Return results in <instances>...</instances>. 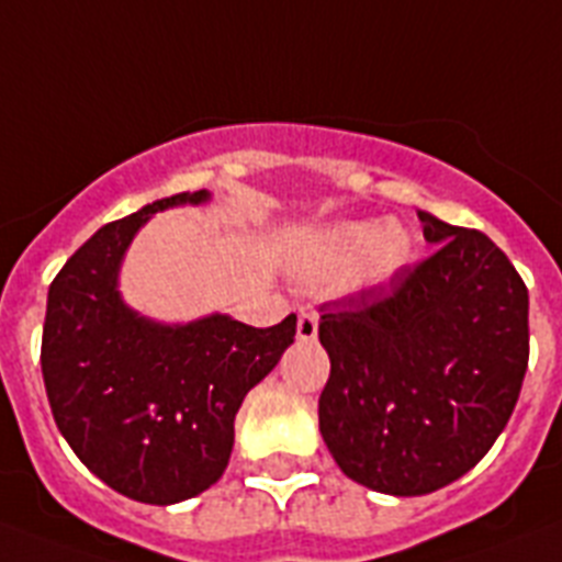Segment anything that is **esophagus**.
<instances>
[{"instance_id":"1","label":"esophagus","mask_w":562,"mask_h":562,"mask_svg":"<svg viewBox=\"0 0 562 562\" xmlns=\"http://www.w3.org/2000/svg\"><path fill=\"white\" fill-rule=\"evenodd\" d=\"M319 334V316L314 311H302L300 319H296V336L300 341H314Z\"/></svg>"}]
</instances>
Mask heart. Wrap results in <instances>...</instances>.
I'll use <instances>...</instances> for the list:
<instances>
[{"label": "heart", "instance_id": "1", "mask_svg": "<svg viewBox=\"0 0 562 562\" xmlns=\"http://www.w3.org/2000/svg\"><path fill=\"white\" fill-rule=\"evenodd\" d=\"M409 260V237L384 221H341L311 237L294 260L296 280L311 288L373 285Z\"/></svg>", "mask_w": 562, "mask_h": 562}]
</instances>
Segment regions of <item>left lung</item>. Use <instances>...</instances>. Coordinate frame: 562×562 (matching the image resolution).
<instances>
[{"label":"left lung","mask_w":562,"mask_h":562,"mask_svg":"<svg viewBox=\"0 0 562 562\" xmlns=\"http://www.w3.org/2000/svg\"><path fill=\"white\" fill-rule=\"evenodd\" d=\"M418 221L432 257L319 319L322 438L350 481L398 497L441 490L490 452L529 364V291L509 257L475 228Z\"/></svg>","instance_id":"obj_1"}]
</instances>
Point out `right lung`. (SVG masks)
Returning <instances> with one entry per match:
<instances>
[{
  "mask_svg": "<svg viewBox=\"0 0 562 562\" xmlns=\"http://www.w3.org/2000/svg\"><path fill=\"white\" fill-rule=\"evenodd\" d=\"M209 189L172 194L106 223L47 291L42 375L72 452L106 486L169 506L217 484L234 416L294 341L296 316L251 328L228 314L158 322L121 296V266L149 217L203 206Z\"/></svg>",
  "mask_w": 562,
  "mask_h": 562,
  "instance_id": "obj_1",
  "label": "right lung"
}]
</instances>
